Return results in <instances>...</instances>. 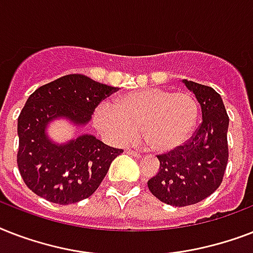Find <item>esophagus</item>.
<instances>
[{"label":"esophagus","mask_w":253,"mask_h":253,"mask_svg":"<svg viewBox=\"0 0 253 253\" xmlns=\"http://www.w3.org/2000/svg\"><path fill=\"white\" fill-rule=\"evenodd\" d=\"M126 154L132 155L134 158H140V156H142V155L139 154V152H136V151H131V150H126Z\"/></svg>","instance_id":"1"}]
</instances>
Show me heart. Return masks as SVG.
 <instances>
[{
    "instance_id": "1",
    "label": "heart",
    "mask_w": 253,
    "mask_h": 253,
    "mask_svg": "<svg viewBox=\"0 0 253 253\" xmlns=\"http://www.w3.org/2000/svg\"><path fill=\"white\" fill-rule=\"evenodd\" d=\"M198 115V102L190 93L151 86L126 91L114 105L98 103L93 121L111 142L125 144L140 131L151 150L169 152L190 138Z\"/></svg>"
}]
</instances>
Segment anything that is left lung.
Segmentation results:
<instances>
[{
    "mask_svg": "<svg viewBox=\"0 0 253 253\" xmlns=\"http://www.w3.org/2000/svg\"><path fill=\"white\" fill-rule=\"evenodd\" d=\"M201 105L202 123L184 146L158 156L159 172L148 180L158 200L177 208L194 205L219 188L227 167L228 115L212 87L182 80Z\"/></svg>",
    "mask_w": 253,
    "mask_h": 253,
    "instance_id": "left-lung-1",
    "label": "left lung"
}]
</instances>
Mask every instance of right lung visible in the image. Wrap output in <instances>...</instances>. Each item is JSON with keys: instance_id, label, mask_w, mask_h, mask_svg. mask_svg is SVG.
<instances>
[{"instance_id": "obj_1", "label": "right lung", "mask_w": 253, "mask_h": 253, "mask_svg": "<svg viewBox=\"0 0 253 253\" xmlns=\"http://www.w3.org/2000/svg\"><path fill=\"white\" fill-rule=\"evenodd\" d=\"M117 87L84 75H65L38 87L18 118L17 163L25 184L42 198L76 204L97 190L111 162L122 150L106 146L91 134L56 142L48 134L56 121L83 130L101 101Z\"/></svg>"}]
</instances>
